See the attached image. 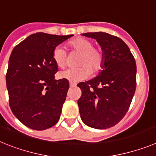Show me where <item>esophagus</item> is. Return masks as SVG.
Returning <instances> with one entry per match:
<instances>
[{
    "label": "esophagus",
    "instance_id": "1",
    "mask_svg": "<svg viewBox=\"0 0 156 156\" xmlns=\"http://www.w3.org/2000/svg\"><path fill=\"white\" fill-rule=\"evenodd\" d=\"M69 86L70 87H75L76 86V83H70Z\"/></svg>",
    "mask_w": 156,
    "mask_h": 156
}]
</instances>
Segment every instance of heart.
<instances>
[{"mask_svg": "<svg viewBox=\"0 0 156 156\" xmlns=\"http://www.w3.org/2000/svg\"><path fill=\"white\" fill-rule=\"evenodd\" d=\"M69 47L73 51L80 54L77 69H69L60 72L58 77L76 83L85 80L90 76V73H96L101 69L104 57L102 51L98 48H94L92 41L85 38H76L69 43ZM52 58L58 68L63 69L67 63V53L61 46L56 47L53 51Z\"/></svg>", "mask_w": 156, "mask_h": 156, "instance_id": "obj_1", "label": "heart"}]
</instances>
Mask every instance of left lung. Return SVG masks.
<instances>
[{"mask_svg": "<svg viewBox=\"0 0 156 156\" xmlns=\"http://www.w3.org/2000/svg\"><path fill=\"white\" fill-rule=\"evenodd\" d=\"M82 35L97 41L104 61L97 76L77 85L82 91L77 101L80 114L87 126L107 129L117 124L130 105L136 90V62L119 37L103 32Z\"/></svg>", "mask_w": 156, "mask_h": 156, "instance_id": "1", "label": "left lung"}]
</instances>
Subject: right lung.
Instances as JSON below:
<instances>
[{"label":"right lung","mask_w":156,"mask_h":156,"mask_svg":"<svg viewBox=\"0 0 156 156\" xmlns=\"http://www.w3.org/2000/svg\"><path fill=\"white\" fill-rule=\"evenodd\" d=\"M73 35L37 33L12 50L6 74L9 105L25 126L43 130L57 123L69 87L66 80H55L58 70L54 49Z\"/></svg>","instance_id":"1"}]
</instances>
